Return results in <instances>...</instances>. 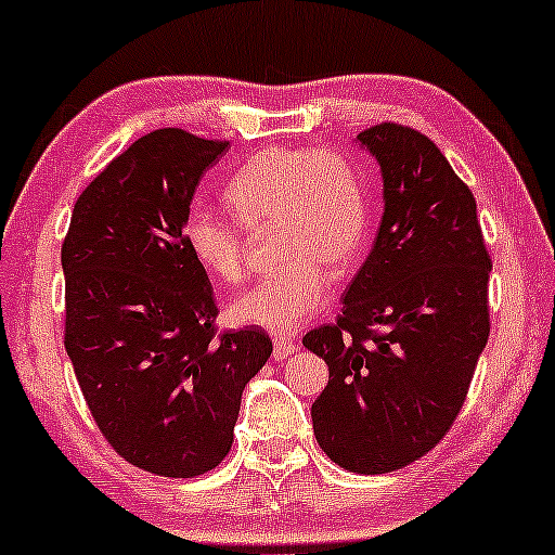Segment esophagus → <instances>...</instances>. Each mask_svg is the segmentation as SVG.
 Here are the masks:
<instances>
[{
  "label": "esophagus",
  "instance_id": "obj_1",
  "mask_svg": "<svg viewBox=\"0 0 555 555\" xmlns=\"http://www.w3.org/2000/svg\"><path fill=\"white\" fill-rule=\"evenodd\" d=\"M298 349V344H295L293 336H275V349H272V357L278 359V362H283L293 354V351Z\"/></svg>",
  "mask_w": 555,
  "mask_h": 555
}]
</instances>
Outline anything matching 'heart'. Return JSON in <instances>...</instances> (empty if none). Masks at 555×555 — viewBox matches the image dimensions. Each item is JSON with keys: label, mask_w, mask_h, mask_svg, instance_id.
<instances>
[{"label": "heart", "mask_w": 555, "mask_h": 555, "mask_svg": "<svg viewBox=\"0 0 555 555\" xmlns=\"http://www.w3.org/2000/svg\"><path fill=\"white\" fill-rule=\"evenodd\" d=\"M236 219L204 206L183 221V242L201 268L221 283H240L247 232L275 224L283 264L229 304V319L272 334H291L326 306V270L344 275L370 240L372 211L362 176L336 147H272L227 181Z\"/></svg>", "instance_id": "1"}]
</instances>
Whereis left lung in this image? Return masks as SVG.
Segmentation results:
<instances>
[{
    "label": "left lung",
    "instance_id": "8db88e82",
    "mask_svg": "<svg viewBox=\"0 0 555 555\" xmlns=\"http://www.w3.org/2000/svg\"><path fill=\"white\" fill-rule=\"evenodd\" d=\"M377 157L385 214L336 323L308 331L326 359L313 434L341 469L387 474L449 434L489 339L492 260L477 201L418 129L383 121L357 134Z\"/></svg>",
    "mask_w": 555,
    "mask_h": 555
}]
</instances>
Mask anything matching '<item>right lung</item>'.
<instances>
[{
	"label": "right lung",
	"mask_w": 555,
	"mask_h": 555,
	"mask_svg": "<svg viewBox=\"0 0 555 555\" xmlns=\"http://www.w3.org/2000/svg\"><path fill=\"white\" fill-rule=\"evenodd\" d=\"M227 140L155 129L78 196L61 247L66 351L93 421L157 477L211 472L232 449L244 385L272 354L264 328H216L214 287L183 242L201 176Z\"/></svg>",
	"instance_id": "add662e5"
}]
</instances>
